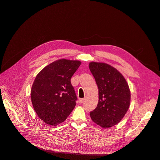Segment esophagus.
Wrapping results in <instances>:
<instances>
[{"instance_id": "esophagus-1", "label": "esophagus", "mask_w": 160, "mask_h": 160, "mask_svg": "<svg viewBox=\"0 0 160 160\" xmlns=\"http://www.w3.org/2000/svg\"><path fill=\"white\" fill-rule=\"evenodd\" d=\"M84 101H85V99L80 98L79 100V103H82L83 102H84Z\"/></svg>"}]
</instances>
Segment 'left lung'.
Returning a JSON list of instances; mask_svg holds the SVG:
<instances>
[{
    "label": "left lung",
    "instance_id": "obj_1",
    "mask_svg": "<svg viewBox=\"0 0 160 160\" xmlns=\"http://www.w3.org/2000/svg\"><path fill=\"white\" fill-rule=\"evenodd\" d=\"M89 68L96 82L99 99L90 116L99 126L109 128L120 122L130 108V88L122 74L107 63L91 62Z\"/></svg>",
    "mask_w": 160,
    "mask_h": 160
}]
</instances>
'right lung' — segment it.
I'll use <instances>...</instances> for the list:
<instances>
[{
  "mask_svg": "<svg viewBox=\"0 0 160 160\" xmlns=\"http://www.w3.org/2000/svg\"><path fill=\"white\" fill-rule=\"evenodd\" d=\"M81 62L61 58L37 74L30 92L37 115L45 124L55 126L68 118L75 107L77 96L71 78Z\"/></svg>",
  "mask_w": 160,
  "mask_h": 160,
  "instance_id": "right-lung-1",
  "label": "right lung"
}]
</instances>
